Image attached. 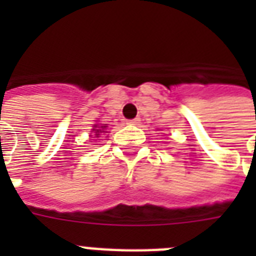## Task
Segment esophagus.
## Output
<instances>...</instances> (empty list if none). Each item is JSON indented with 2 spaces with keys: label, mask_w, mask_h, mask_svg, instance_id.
<instances>
[{
  "label": "esophagus",
  "mask_w": 256,
  "mask_h": 256,
  "mask_svg": "<svg viewBox=\"0 0 256 256\" xmlns=\"http://www.w3.org/2000/svg\"><path fill=\"white\" fill-rule=\"evenodd\" d=\"M138 122H140V120H138V118H136V120H128V124H138Z\"/></svg>",
  "instance_id": "obj_1"
}]
</instances>
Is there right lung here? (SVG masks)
<instances>
[{"label":"right lung","instance_id":"obj_1","mask_svg":"<svg viewBox=\"0 0 256 256\" xmlns=\"http://www.w3.org/2000/svg\"><path fill=\"white\" fill-rule=\"evenodd\" d=\"M106 124H94L92 128V134H94V136L92 138H98V136H100V134L102 132H106L104 130H106Z\"/></svg>","mask_w":256,"mask_h":256}]
</instances>
